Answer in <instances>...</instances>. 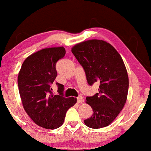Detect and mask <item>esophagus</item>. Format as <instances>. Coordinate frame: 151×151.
Returning a JSON list of instances; mask_svg holds the SVG:
<instances>
[{
  "instance_id": "1",
  "label": "esophagus",
  "mask_w": 151,
  "mask_h": 151,
  "mask_svg": "<svg viewBox=\"0 0 151 151\" xmlns=\"http://www.w3.org/2000/svg\"><path fill=\"white\" fill-rule=\"evenodd\" d=\"M77 102L78 103H82L83 102V97L82 96H78L77 98Z\"/></svg>"
}]
</instances>
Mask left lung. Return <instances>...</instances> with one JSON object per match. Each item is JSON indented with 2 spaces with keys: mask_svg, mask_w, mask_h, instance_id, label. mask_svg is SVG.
Here are the masks:
<instances>
[{
  "mask_svg": "<svg viewBox=\"0 0 151 151\" xmlns=\"http://www.w3.org/2000/svg\"><path fill=\"white\" fill-rule=\"evenodd\" d=\"M71 52L84 69L88 84L100 83L99 93L86 97L93 114L84 124L94 129L108 126L123 109L128 92V75L121 55L109 43L96 39L77 44Z\"/></svg>",
  "mask_w": 151,
  "mask_h": 151,
  "instance_id": "left-lung-1",
  "label": "left lung"
}]
</instances>
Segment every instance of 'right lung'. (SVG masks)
<instances>
[{"instance_id":"right-lung-1","label":"right lung","mask_w":151,"mask_h":151,"mask_svg":"<svg viewBox=\"0 0 151 151\" xmlns=\"http://www.w3.org/2000/svg\"><path fill=\"white\" fill-rule=\"evenodd\" d=\"M65 55L63 46L43 48L25 59L17 78L18 88L24 110L36 125L54 129L63 124L67 111L77 102L63 96V85L56 83L59 94L52 92L56 78V64Z\"/></svg>"}]
</instances>
